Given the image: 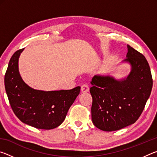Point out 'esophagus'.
I'll list each match as a JSON object with an SVG mask.
<instances>
[{
  "label": "esophagus",
  "instance_id": "1",
  "mask_svg": "<svg viewBox=\"0 0 157 157\" xmlns=\"http://www.w3.org/2000/svg\"><path fill=\"white\" fill-rule=\"evenodd\" d=\"M89 91V86L87 84H83L81 86V92L82 93H87Z\"/></svg>",
  "mask_w": 157,
  "mask_h": 157
}]
</instances>
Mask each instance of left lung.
<instances>
[{"instance_id":"8db88e82","label":"left lung","mask_w":157,"mask_h":157,"mask_svg":"<svg viewBox=\"0 0 157 157\" xmlns=\"http://www.w3.org/2000/svg\"><path fill=\"white\" fill-rule=\"evenodd\" d=\"M126 57L123 62L129 63L131 71L125 78L98 75L91 82L92 122L102 131H116L134 124L152 91V74L145 57L129 45Z\"/></svg>"}]
</instances>
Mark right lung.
<instances>
[{
  "instance_id": "right-lung-1",
  "label": "right lung",
  "mask_w": 157,
  "mask_h": 157,
  "mask_svg": "<svg viewBox=\"0 0 157 157\" xmlns=\"http://www.w3.org/2000/svg\"><path fill=\"white\" fill-rule=\"evenodd\" d=\"M24 48L17 50L10 60L5 86L10 104L19 120L41 129H52L62 124L80 87L71 90L41 91L25 84L18 71V59Z\"/></svg>"
}]
</instances>
